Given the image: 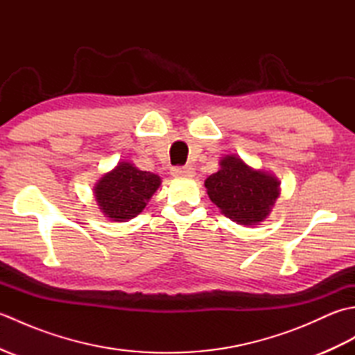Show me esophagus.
Listing matches in <instances>:
<instances>
[{"label": "esophagus", "instance_id": "1", "mask_svg": "<svg viewBox=\"0 0 355 355\" xmlns=\"http://www.w3.org/2000/svg\"><path fill=\"white\" fill-rule=\"evenodd\" d=\"M171 173L175 178H192L195 175V169L192 166H177L171 169Z\"/></svg>", "mask_w": 355, "mask_h": 355}]
</instances>
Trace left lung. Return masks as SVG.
Wrapping results in <instances>:
<instances>
[{"label": "left lung", "instance_id": "obj_1", "mask_svg": "<svg viewBox=\"0 0 355 355\" xmlns=\"http://www.w3.org/2000/svg\"><path fill=\"white\" fill-rule=\"evenodd\" d=\"M221 169L205 182L209 198L232 221L256 225L270 215L281 182L268 172L256 171L236 155H225Z\"/></svg>", "mask_w": 355, "mask_h": 355}]
</instances>
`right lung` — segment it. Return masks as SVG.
Masks as SVG:
<instances>
[{"label": "right lung", "instance_id": "obj_1", "mask_svg": "<svg viewBox=\"0 0 355 355\" xmlns=\"http://www.w3.org/2000/svg\"><path fill=\"white\" fill-rule=\"evenodd\" d=\"M160 184L162 178L155 173L120 162L96 183L94 197L105 216L112 221H128L145 209Z\"/></svg>", "mask_w": 355, "mask_h": 355}]
</instances>
